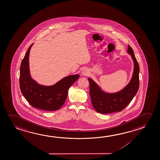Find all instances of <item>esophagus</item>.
Here are the masks:
<instances>
[{
	"label": "esophagus",
	"instance_id": "esophagus-1",
	"mask_svg": "<svg viewBox=\"0 0 160 160\" xmlns=\"http://www.w3.org/2000/svg\"><path fill=\"white\" fill-rule=\"evenodd\" d=\"M88 72H89V71H88L87 70H85V69L82 71V74L83 75H87L88 74Z\"/></svg>",
	"mask_w": 160,
	"mask_h": 160
}]
</instances>
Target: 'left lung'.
Returning <instances> with one entry per match:
<instances>
[{
    "label": "left lung",
    "mask_w": 160,
    "mask_h": 160,
    "mask_svg": "<svg viewBox=\"0 0 160 160\" xmlns=\"http://www.w3.org/2000/svg\"><path fill=\"white\" fill-rule=\"evenodd\" d=\"M127 52L131 55L133 61V73L131 81L121 91L114 93L106 92L95 81L88 78L92 105L98 113L109 114L121 112L128 105L138 90L139 67L133 51L129 45Z\"/></svg>",
    "instance_id": "8db88e82"
}]
</instances>
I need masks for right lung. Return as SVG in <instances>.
<instances>
[{"label":"right lung","mask_w":160,"mask_h":160,"mask_svg":"<svg viewBox=\"0 0 160 160\" xmlns=\"http://www.w3.org/2000/svg\"><path fill=\"white\" fill-rule=\"evenodd\" d=\"M30 46L22 61L20 68L19 87L22 94L35 108L47 111L59 109L65 102L70 87L79 79V74L66 76L51 86L37 83L29 72Z\"/></svg>","instance_id":"obj_1"}]
</instances>
